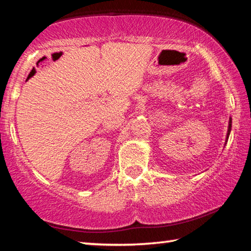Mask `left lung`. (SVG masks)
Listing matches in <instances>:
<instances>
[{
  "instance_id": "1",
  "label": "left lung",
  "mask_w": 251,
  "mask_h": 251,
  "mask_svg": "<svg viewBox=\"0 0 251 251\" xmlns=\"http://www.w3.org/2000/svg\"><path fill=\"white\" fill-rule=\"evenodd\" d=\"M230 130H231V118L229 120V126H228V133H227V138L229 137V134H230Z\"/></svg>"
}]
</instances>
